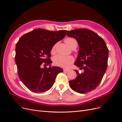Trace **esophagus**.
Returning a JSON list of instances; mask_svg holds the SVG:
<instances>
[{"label": "esophagus", "instance_id": "1", "mask_svg": "<svg viewBox=\"0 0 122 122\" xmlns=\"http://www.w3.org/2000/svg\"><path fill=\"white\" fill-rule=\"evenodd\" d=\"M69 69H63V71L64 72H67V71H69Z\"/></svg>", "mask_w": 122, "mask_h": 122}]
</instances>
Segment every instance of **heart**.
I'll return each instance as SVG.
<instances>
[{
  "mask_svg": "<svg viewBox=\"0 0 122 122\" xmlns=\"http://www.w3.org/2000/svg\"><path fill=\"white\" fill-rule=\"evenodd\" d=\"M65 42L67 46L70 48L73 46H77V42L73 38H67ZM56 45H54L52 49V52L53 53L55 49ZM74 59L71 56H65L57 55L53 58V62L55 65L63 68H68L73 62Z\"/></svg>",
  "mask_w": 122,
  "mask_h": 122,
  "instance_id": "obj_1",
  "label": "heart"
}]
</instances>
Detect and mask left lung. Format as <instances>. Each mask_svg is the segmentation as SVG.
I'll use <instances>...</instances> for the list:
<instances>
[{
	"label": "left lung",
	"instance_id": "left-lung-1",
	"mask_svg": "<svg viewBox=\"0 0 122 122\" xmlns=\"http://www.w3.org/2000/svg\"><path fill=\"white\" fill-rule=\"evenodd\" d=\"M68 36L75 38L79 46L74 65L84 72L76 70L77 76L69 81L73 91L84 94L92 91L99 85L107 66L108 49L104 41L97 33L88 29L67 31Z\"/></svg>",
	"mask_w": 122,
	"mask_h": 122
}]
</instances>
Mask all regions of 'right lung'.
Returning a JSON list of instances; mask_svg holds the SVG:
<instances>
[{
    "label": "right lung",
    "mask_w": 122,
    "mask_h": 122,
    "mask_svg": "<svg viewBox=\"0 0 122 122\" xmlns=\"http://www.w3.org/2000/svg\"><path fill=\"white\" fill-rule=\"evenodd\" d=\"M66 30L53 31L42 28L23 35L15 46V61L20 79L35 93H42L52 87L57 74L63 71L57 66L51 67V51L65 36ZM49 65V68L41 67Z\"/></svg>",
    "instance_id": "right-lung-1"
}]
</instances>
